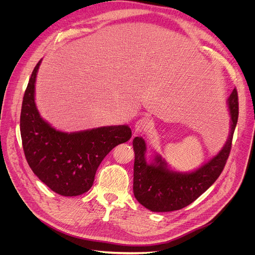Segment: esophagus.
<instances>
[{"label":"esophagus","mask_w":255,"mask_h":255,"mask_svg":"<svg viewBox=\"0 0 255 255\" xmlns=\"http://www.w3.org/2000/svg\"><path fill=\"white\" fill-rule=\"evenodd\" d=\"M151 127V122L148 118L144 117L141 118L140 120H138L135 124V132L136 133H141V132H146L149 130V128Z\"/></svg>","instance_id":"1"}]
</instances>
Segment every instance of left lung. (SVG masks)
I'll return each mask as SVG.
<instances>
[{"label": "left lung", "instance_id": "8db88e82", "mask_svg": "<svg viewBox=\"0 0 255 255\" xmlns=\"http://www.w3.org/2000/svg\"><path fill=\"white\" fill-rule=\"evenodd\" d=\"M230 113V132L223 148L191 172H180L168 167L158 154L152 162L145 158L146 144L142 137L133 139L135 153L133 193L136 200L152 212L180 210L196 201L219 177L228 159L234 130L238 120V95L234 89L227 100Z\"/></svg>", "mask_w": 255, "mask_h": 255}]
</instances>
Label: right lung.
<instances>
[{
	"instance_id": "obj_1",
	"label": "right lung",
	"mask_w": 255,
	"mask_h": 255,
	"mask_svg": "<svg viewBox=\"0 0 255 255\" xmlns=\"http://www.w3.org/2000/svg\"><path fill=\"white\" fill-rule=\"evenodd\" d=\"M42 59L34 67L21 109L20 131L25 157L32 171L51 191L64 197L88 192L105 156L128 141V125L62 132L43 120L35 104V82Z\"/></svg>"
}]
</instances>
